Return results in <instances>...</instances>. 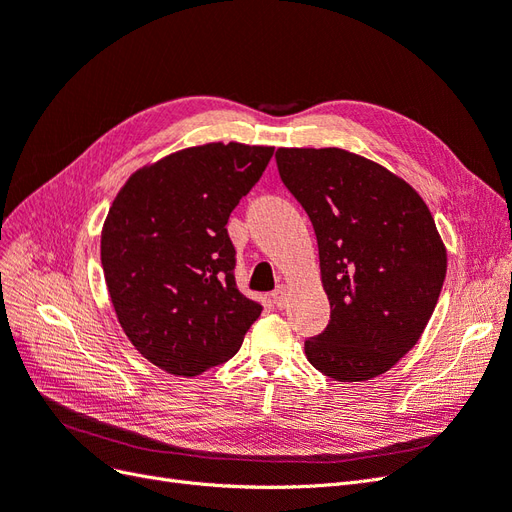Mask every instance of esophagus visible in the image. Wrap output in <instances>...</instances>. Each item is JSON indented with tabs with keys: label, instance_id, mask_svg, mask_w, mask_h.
Here are the masks:
<instances>
[{
	"label": "esophagus",
	"instance_id": "esophagus-1",
	"mask_svg": "<svg viewBox=\"0 0 512 512\" xmlns=\"http://www.w3.org/2000/svg\"><path fill=\"white\" fill-rule=\"evenodd\" d=\"M273 303H275V307H280V309H284L286 307V303H288V297H286V286H277L275 290H273Z\"/></svg>",
	"mask_w": 512,
	"mask_h": 512
}]
</instances>
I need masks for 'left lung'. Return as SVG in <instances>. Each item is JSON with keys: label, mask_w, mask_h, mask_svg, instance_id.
<instances>
[{"label": "left lung", "mask_w": 512, "mask_h": 512, "mask_svg": "<svg viewBox=\"0 0 512 512\" xmlns=\"http://www.w3.org/2000/svg\"><path fill=\"white\" fill-rule=\"evenodd\" d=\"M312 220L331 320L305 354L324 376L363 382L421 339L446 277V247L425 200L391 170L346 149L275 151Z\"/></svg>", "instance_id": "8db88e82"}]
</instances>
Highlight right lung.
<instances>
[{
	"instance_id": "1",
	"label": "right lung",
	"mask_w": 512,
	"mask_h": 512,
	"mask_svg": "<svg viewBox=\"0 0 512 512\" xmlns=\"http://www.w3.org/2000/svg\"><path fill=\"white\" fill-rule=\"evenodd\" d=\"M271 156L241 143L181 149L136 170L108 209L100 256L117 320L168 374L226 363L262 312L237 288L226 224Z\"/></svg>"
}]
</instances>
